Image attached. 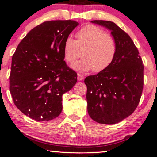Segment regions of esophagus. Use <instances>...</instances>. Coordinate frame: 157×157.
Here are the masks:
<instances>
[{
  "mask_svg": "<svg viewBox=\"0 0 157 157\" xmlns=\"http://www.w3.org/2000/svg\"><path fill=\"white\" fill-rule=\"evenodd\" d=\"M77 79H78L79 80H82L84 79V76L80 75V74H78V75H77Z\"/></svg>",
  "mask_w": 157,
  "mask_h": 157,
  "instance_id": "obj_1",
  "label": "esophagus"
}]
</instances>
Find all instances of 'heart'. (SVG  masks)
Instances as JSON below:
<instances>
[{
	"label": "heart",
	"instance_id": "heart-1",
	"mask_svg": "<svg viewBox=\"0 0 157 157\" xmlns=\"http://www.w3.org/2000/svg\"><path fill=\"white\" fill-rule=\"evenodd\" d=\"M76 40L68 37L63 46L66 62L73 63L80 57L83 58L74 64L73 68L79 71L92 70L94 72L105 71L112 64L117 52V44L112 35L94 25H87L77 32Z\"/></svg>",
	"mask_w": 157,
	"mask_h": 157
}]
</instances>
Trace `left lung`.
Instances as JSON below:
<instances>
[{"label":"left lung","mask_w":157,"mask_h":157,"mask_svg":"<svg viewBox=\"0 0 157 157\" xmlns=\"http://www.w3.org/2000/svg\"><path fill=\"white\" fill-rule=\"evenodd\" d=\"M111 30L117 44L112 64L105 71L86 77L88 113L97 122L113 125L137 107L143 90L144 66L130 36L114 23L92 21Z\"/></svg>","instance_id":"obj_1"}]
</instances>
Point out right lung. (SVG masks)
<instances>
[{
    "label": "right lung",
    "mask_w": 157,
    "mask_h": 157,
    "mask_svg": "<svg viewBox=\"0 0 157 157\" xmlns=\"http://www.w3.org/2000/svg\"><path fill=\"white\" fill-rule=\"evenodd\" d=\"M79 23L46 21L35 26L12 55L10 91L16 107L37 121H48L62 111V96L77 82V73L64 61L63 46Z\"/></svg>",
    "instance_id": "1"
}]
</instances>
